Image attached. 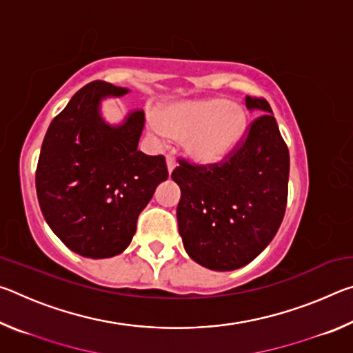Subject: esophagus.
<instances>
[{
	"mask_svg": "<svg viewBox=\"0 0 353 353\" xmlns=\"http://www.w3.org/2000/svg\"><path fill=\"white\" fill-rule=\"evenodd\" d=\"M166 166H168V172L171 174L172 171L176 168V160L171 157V155H166Z\"/></svg>",
	"mask_w": 353,
	"mask_h": 353,
	"instance_id": "esophagus-1",
	"label": "esophagus"
}]
</instances>
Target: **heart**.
<instances>
[{
    "instance_id": "obj_1",
    "label": "heart",
    "mask_w": 353,
    "mask_h": 353,
    "mask_svg": "<svg viewBox=\"0 0 353 353\" xmlns=\"http://www.w3.org/2000/svg\"><path fill=\"white\" fill-rule=\"evenodd\" d=\"M244 112L224 98L185 101L166 107L159 115L157 135L185 140L191 159L214 163L229 154L243 135Z\"/></svg>"
}]
</instances>
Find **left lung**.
<instances>
[{"label":"left lung","mask_w":353,"mask_h":353,"mask_svg":"<svg viewBox=\"0 0 353 353\" xmlns=\"http://www.w3.org/2000/svg\"><path fill=\"white\" fill-rule=\"evenodd\" d=\"M259 112L236 151L221 165L179 160V234L196 263L212 271L246 266L266 249L282 224L288 198L290 152L266 99L246 97Z\"/></svg>","instance_id":"1"}]
</instances>
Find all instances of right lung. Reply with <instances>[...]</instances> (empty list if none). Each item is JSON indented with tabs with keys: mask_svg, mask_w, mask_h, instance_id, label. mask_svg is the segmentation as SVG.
I'll list each match as a JSON object with an SVG mask.
<instances>
[{
	"mask_svg": "<svg viewBox=\"0 0 353 353\" xmlns=\"http://www.w3.org/2000/svg\"><path fill=\"white\" fill-rule=\"evenodd\" d=\"M129 92L87 83L52 119L41 145L35 172L41 213L65 246L87 259L121 254L139 214L168 179L163 155L137 149L145 112L130 110L119 124L103 117L104 99Z\"/></svg>",
	"mask_w": 353,
	"mask_h": 353,
	"instance_id": "right-lung-1",
	"label": "right lung"
}]
</instances>
